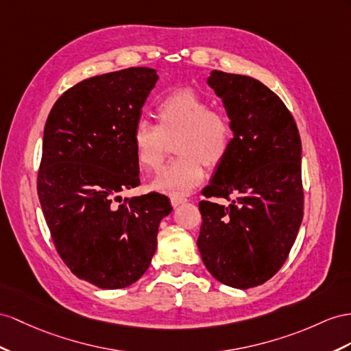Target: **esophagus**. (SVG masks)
<instances>
[{
	"label": "esophagus",
	"mask_w": 351,
	"mask_h": 351,
	"mask_svg": "<svg viewBox=\"0 0 351 351\" xmlns=\"http://www.w3.org/2000/svg\"><path fill=\"white\" fill-rule=\"evenodd\" d=\"M185 202H186V199H185V197H181V195H172V197H170V203H172L173 208H176V206L182 204Z\"/></svg>",
	"instance_id": "obj_1"
}]
</instances>
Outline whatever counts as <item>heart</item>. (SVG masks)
<instances>
[{
    "label": "heart",
    "instance_id": "1",
    "mask_svg": "<svg viewBox=\"0 0 351 351\" xmlns=\"http://www.w3.org/2000/svg\"><path fill=\"white\" fill-rule=\"evenodd\" d=\"M157 125L139 120L133 128L132 148L138 166L157 172L175 143L179 156L152 182L161 193L182 195L204 178V165L213 169L227 158L234 141L230 117L212 110L208 99L193 90H178L161 99L156 108Z\"/></svg>",
    "mask_w": 351,
    "mask_h": 351
}]
</instances>
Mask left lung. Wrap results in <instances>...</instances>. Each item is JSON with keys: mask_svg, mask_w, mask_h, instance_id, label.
I'll return each instance as SVG.
<instances>
[{"mask_svg": "<svg viewBox=\"0 0 351 351\" xmlns=\"http://www.w3.org/2000/svg\"><path fill=\"white\" fill-rule=\"evenodd\" d=\"M208 84L222 99L234 141L202 191L230 204L199 203L197 246L217 280L249 289L282 268L301 227L300 132L282 99L258 80L212 71Z\"/></svg>", "mask_w": 351, "mask_h": 351, "instance_id": "8db88e82", "label": "left lung"}]
</instances>
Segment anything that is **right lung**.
I'll return each instance as SVG.
<instances>
[{
    "instance_id": "right-lung-1",
    "label": "right lung",
    "mask_w": 351,
    "mask_h": 351,
    "mask_svg": "<svg viewBox=\"0 0 351 351\" xmlns=\"http://www.w3.org/2000/svg\"><path fill=\"white\" fill-rule=\"evenodd\" d=\"M158 80L156 69L128 68L68 88L47 117L37 178L41 209L62 261L101 289H120L147 271L166 195L124 199L139 185L133 128Z\"/></svg>"
}]
</instances>
